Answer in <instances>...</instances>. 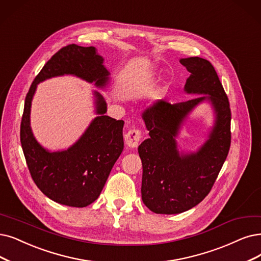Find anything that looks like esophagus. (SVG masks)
<instances>
[{
	"instance_id": "esophagus-1",
	"label": "esophagus",
	"mask_w": 261,
	"mask_h": 261,
	"mask_svg": "<svg viewBox=\"0 0 261 261\" xmlns=\"http://www.w3.org/2000/svg\"><path fill=\"white\" fill-rule=\"evenodd\" d=\"M125 143L128 148H136L141 139V133L138 129H132L124 136Z\"/></svg>"
}]
</instances>
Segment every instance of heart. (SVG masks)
Here are the masks:
<instances>
[{"instance_id":"b5f03b06","label":"heart","mask_w":261,"mask_h":261,"mask_svg":"<svg viewBox=\"0 0 261 261\" xmlns=\"http://www.w3.org/2000/svg\"><path fill=\"white\" fill-rule=\"evenodd\" d=\"M144 81H145V82H149V81H151V78H150V77L144 78Z\"/></svg>"}]
</instances>
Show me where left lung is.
<instances>
[{
	"mask_svg": "<svg viewBox=\"0 0 261 261\" xmlns=\"http://www.w3.org/2000/svg\"><path fill=\"white\" fill-rule=\"evenodd\" d=\"M180 63L190 72L184 92L200 96L173 105L158 100L141 113L150 136L138 147L141 198L158 214H179L202 201L230 148V107L214 67L199 57L180 59ZM202 103L213 109V125L200 147L195 151L184 149L177 139L190 114Z\"/></svg>",
	"mask_w": 261,
	"mask_h": 261,
	"instance_id": "8db88e82",
	"label": "left lung"
}]
</instances>
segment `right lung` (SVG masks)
<instances>
[{
  "instance_id": "right-lung-1",
  "label": "right lung",
  "mask_w": 261,
  "mask_h": 261,
  "mask_svg": "<svg viewBox=\"0 0 261 261\" xmlns=\"http://www.w3.org/2000/svg\"><path fill=\"white\" fill-rule=\"evenodd\" d=\"M103 62L105 59L95 47L68 45L47 62L25 97L20 128L24 158L38 189L60 204L85 207L97 199L123 151L124 122L105 116L107 102L97 90H93L96 117L70 147L50 151L37 141L31 127L32 100L40 82L64 75L94 83L99 90H107L111 72Z\"/></svg>"
}]
</instances>
